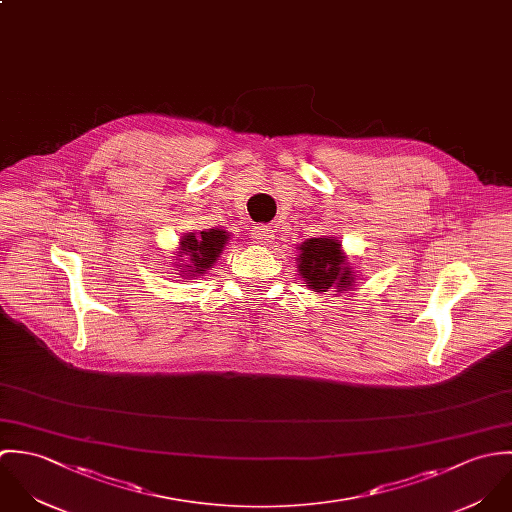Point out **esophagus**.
<instances>
[{
  "label": "esophagus",
  "mask_w": 512,
  "mask_h": 512,
  "mask_svg": "<svg viewBox=\"0 0 512 512\" xmlns=\"http://www.w3.org/2000/svg\"><path fill=\"white\" fill-rule=\"evenodd\" d=\"M251 237L259 245H269L275 239V231L271 227H267V225H257V227H253Z\"/></svg>",
  "instance_id": "esophagus-1"
}]
</instances>
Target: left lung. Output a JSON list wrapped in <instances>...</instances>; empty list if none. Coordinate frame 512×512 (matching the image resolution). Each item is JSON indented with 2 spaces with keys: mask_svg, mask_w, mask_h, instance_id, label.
<instances>
[{
  "mask_svg": "<svg viewBox=\"0 0 512 512\" xmlns=\"http://www.w3.org/2000/svg\"><path fill=\"white\" fill-rule=\"evenodd\" d=\"M297 271L305 281V287L314 293L332 291L342 295L354 289L356 271L336 237H310L299 245Z\"/></svg>",
  "mask_w": 512,
  "mask_h": 512,
  "instance_id": "left-lung-1",
  "label": "left lung"
}]
</instances>
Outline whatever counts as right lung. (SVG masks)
<instances>
[{
  "instance_id": "right-lung-1",
  "label": "right lung",
  "mask_w": 512,
  "mask_h": 512,
  "mask_svg": "<svg viewBox=\"0 0 512 512\" xmlns=\"http://www.w3.org/2000/svg\"><path fill=\"white\" fill-rule=\"evenodd\" d=\"M227 241H229V233L219 227L182 235L180 247L176 251L178 253L176 271H180L178 275H182L184 279L204 277L205 271H209L217 263ZM184 254L187 255L186 258ZM182 256L184 260L181 259Z\"/></svg>"
}]
</instances>
